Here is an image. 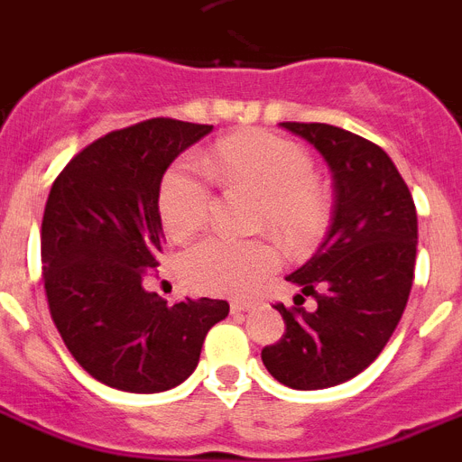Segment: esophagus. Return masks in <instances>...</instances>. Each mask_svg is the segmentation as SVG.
Segmentation results:
<instances>
[{"instance_id":"1","label":"esophagus","mask_w":462,"mask_h":462,"mask_svg":"<svg viewBox=\"0 0 462 462\" xmlns=\"http://www.w3.org/2000/svg\"><path fill=\"white\" fill-rule=\"evenodd\" d=\"M251 307H254L251 302H242V300H235V302L230 304V311H232V314H242V311H248Z\"/></svg>"}]
</instances>
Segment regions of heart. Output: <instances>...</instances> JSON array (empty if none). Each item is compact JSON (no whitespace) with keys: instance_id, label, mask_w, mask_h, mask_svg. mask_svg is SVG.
<instances>
[{"instance_id":"obj_1","label":"heart","mask_w":462,"mask_h":462,"mask_svg":"<svg viewBox=\"0 0 462 462\" xmlns=\"http://www.w3.org/2000/svg\"><path fill=\"white\" fill-rule=\"evenodd\" d=\"M211 171L226 188H248L260 195L258 226L270 227L291 251L316 242L330 216L328 190L316 179L314 160L300 143L264 130L239 132L211 148ZM214 188L198 164L179 160L160 183L158 208L174 239L195 235L208 220ZM279 263L263 239L207 236L181 255V276L207 295H246Z\"/></svg>"}]
</instances>
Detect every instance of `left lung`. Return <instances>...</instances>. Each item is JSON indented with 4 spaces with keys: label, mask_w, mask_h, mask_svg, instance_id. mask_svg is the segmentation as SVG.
Segmentation results:
<instances>
[{
    "label": "left lung",
    "mask_w": 462,
    "mask_h": 462,
    "mask_svg": "<svg viewBox=\"0 0 462 462\" xmlns=\"http://www.w3.org/2000/svg\"><path fill=\"white\" fill-rule=\"evenodd\" d=\"M326 158L335 211L326 239L286 279L300 292L276 302L286 332L263 348L276 381L319 391L370 367L398 328L414 281L419 223L407 183L386 151L326 123H281ZM314 297V310L303 300Z\"/></svg>",
    "instance_id": "8db88e82"
}]
</instances>
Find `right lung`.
I'll return each instance as SVG.
<instances>
[{"label":"right lung","mask_w":462,"mask_h":462,"mask_svg":"<svg viewBox=\"0 0 462 462\" xmlns=\"http://www.w3.org/2000/svg\"><path fill=\"white\" fill-rule=\"evenodd\" d=\"M214 125L151 118L99 136L67 162L42 223L43 288L53 323L83 370L111 388L160 393L198 367L226 300L167 304L143 288L162 254L160 181Z\"/></svg>","instance_id":"add662e5"}]
</instances>
